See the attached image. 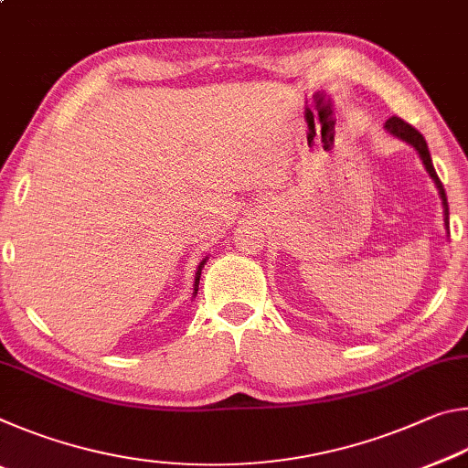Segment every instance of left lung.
Wrapping results in <instances>:
<instances>
[{
  "label": "left lung",
  "instance_id": "8db88e82",
  "mask_svg": "<svg viewBox=\"0 0 468 468\" xmlns=\"http://www.w3.org/2000/svg\"><path fill=\"white\" fill-rule=\"evenodd\" d=\"M384 128L392 133L394 138H400L402 142H407V144L413 146L417 150L419 158H421L423 165H425V171L430 173V177L433 179L435 187H438V194H440V200H441V208H443V225H446V231L450 235V212H448V197L446 192H443V186L438 177V173L433 169V163H431V154H430V148H427V142L425 138L419 133L413 125H409L407 122H402L400 117H390V120L386 122Z\"/></svg>",
  "mask_w": 468,
  "mask_h": 468
}]
</instances>
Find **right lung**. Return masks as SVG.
<instances>
[{
	"instance_id": "obj_1",
	"label": "right lung",
	"mask_w": 468,
	"mask_h": 468,
	"mask_svg": "<svg viewBox=\"0 0 468 468\" xmlns=\"http://www.w3.org/2000/svg\"><path fill=\"white\" fill-rule=\"evenodd\" d=\"M206 260L208 258H204L200 264H197V268H196V279H194V297H196V292H197V284H200V274H202V268H204V264H206Z\"/></svg>"
}]
</instances>
